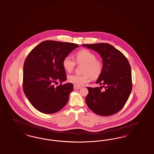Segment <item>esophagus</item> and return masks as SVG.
Returning <instances> with one entry per match:
<instances>
[{
  "label": "esophagus",
  "mask_w": 154,
  "mask_h": 154,
  "mask_svg": "<svg viewBox=\"0 0 154 154\" xmlns=\"http://www.w3.org/2000/svg\"><path fill=\"white\" fill-rule=\"evenodd\" d=\"M81 88V87H80V86H77L76 85H74V89H79Z\"/></svg>",
  "instance_id": "esophagus-1"
}]
</instances>
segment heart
<instances>
[{
  "instance_id": "b5f03b06",
  "label": "heart",
  "mask_w": 154,
  "mask_h": 154,
  "mask_svg": "<svg viewBox=\"0 0 154 154\" xmlns=\"http://www.w3.org/2000/svg\"><path fill=\"white\" fill-rule=\"evenodd\" d=\"M75 61L78 64H84L82 75L72 74L69 75V82L77 86H82L88 83L90 79H98L102 72L103 65L101 61L96 59V55L88 49H83L75 54ZM75 61L69 56L65 57L63 61L64 69L71 72L75 66Z\"/></svg>"
}]
</instances>
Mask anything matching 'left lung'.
Masks as SVG:
<instances>
[{"label":"left lung","instance_id":"obj_1","mask_svg":"<svg viewBox=\"0 0 154 154\" xmlns=\"http://www.w3.org/2000/svg\"><path fill=\"white\" fill-rule=\"evenodd\" d=\"M94 50L102 59L103 70L96 84L99 88L87 87L86 103L93 112L101 116H110L119 112L126 104L132 90L131 66L124 54L107 43L84 44ZM105 90L101 91V87Z\"/></svg>","mask_w":154,"mask_h":154}]
</instances>
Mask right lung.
Wrapping results in <instances>:
<instances>
[{"mask_svg":"<svg viewBox=\"0 0 154 154\" xmlns=\"http://www.w3.org/2000/svg\"><path fill=\"white\" fill-rule=\"evenodd\" d=\"M79 45L47 40L40 43L27 56L24 63L23 88L28 101L44 114L60 111L69 100L72 83L54 84L66 80L63 61Z\"/></svg>","mask_w":154,"mask_h":154,"instance_id":"obj_1","label":"right lung"}]
</instances>
